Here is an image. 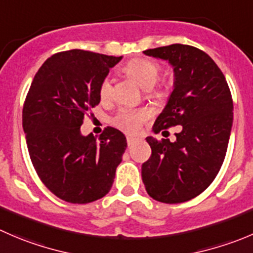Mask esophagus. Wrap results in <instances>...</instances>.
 Wrapping results in <instances>:
<instances>
[{"label":"esophagus","mask_w":253,"mask_h":253,"mask_svg":"<svg viewBox=\"0 0 253 253\" xmlns=\"http://www.w3.org/2000/svg\"><path fill=\"white\" fill-rule=\"evenodd\" d=\"M137 141H138V138H136V137H127V144H128V147L133 146Z\"/></svg>","instance_id":"34e87169"}]
</instances>
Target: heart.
<instances>
[{"mask_svg":"<svg viewBox=\"0 0 253 253\" xmlns=\"http://www.w3.org/2000/svg\"><path fill=\"white\" fill-rule=\"evenodd\" d=\"M126 70L141 86L151 87L158 79L161 67L151 59L137 58L129 61L126 65ZM110 94H111V80L110 78H105L100 85V96L101 99H106ZM148 117L149 112L147 110L124 107L114 119V124L127 133H134L138 131L141 125L148 120Z\"/></svg>","mask_w":253,"mask_h":253,"instance_id":"b5f03b06","label":"heart"}]
</instances>
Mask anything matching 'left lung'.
<instances>
[{"label":"left lung","mask_w":253,"mask_h":253,"mask_svg":"<svg viewBox=\"0 0 253 253\" xmlns=\"http://www.w3.org/2000/svg\"><path fill=\"white\" fill-rule=\"evenodd\" d=\"M168 60L174 89L153 125L154 133L181 126L176 139L147 137L152 154L142 164V180L151 198L166 204L202 194L219 173L234 120L231 92L224 74L205 51L171 44L143 51Z\"/></svg>","instance_id":"left-lung-1"}]
</instances>
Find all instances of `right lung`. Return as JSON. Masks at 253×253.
I'll return each instance as SVG.
<instances>
[{
	"instance_id": "add662e5",
	"label": "right lung",
	"mask_w": 253,
	"mask_h": 253,
	"mask_svg": "<svg viewBox=\"0 0 253 253\" xmlns=\"http://www.w3.org/2000/svg\"><path fill=\"white\" fill-rule=\"evenodd\" d=\"M121 59L82 49L60 51L44 61L29 87L22 112L29 157L44 185L64 202H95L114 183L126 137L106 127L96 139L83 136L80 126Z\"/></svg>"
}]
</instances>
